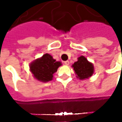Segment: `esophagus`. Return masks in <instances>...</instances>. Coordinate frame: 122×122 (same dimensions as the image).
I'll use <instances>...</instances> for the list:
<instances>
[{
  "mask_svg": "<svg viewBox=\"0 0 122 122\" xmlns=\"http://www.w3.org/2000/svg\"><path fill=\"white\" fill-rule=\"evenodd\" d=\"M64 63H65V65H69V61H66L64 62Z\"/></svg>",
  "mask_w": 122,
  "mask_h": 122,
  "instance_id": "34e87169",
  "label": "esophagus"
}]
</instances>
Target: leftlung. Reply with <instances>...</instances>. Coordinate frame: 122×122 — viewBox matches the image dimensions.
<instances>
[{
  "mask_svg": "<svg viewBox=\"0 0 122 122\" xmlns=\"http://www.w3.org/2000/svg\"><path fill=\"white\" fill-rule=\"evenodd\" d=\"M72 67L74 69L76 78L79 80L87 79L94 73V66L84 56H80L78 61L72 64Z\"/></svg>",
  "mask_w": 122,
  "mask_h": 122,
  "instance_id": "obj_1",
  "label": "left lung"
}]
</instances>
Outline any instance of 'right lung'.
<instances>
[{
	"label": "right lung",
	"instance_id": "add662e5",
	"mask_svg": "<svg viewBox=\"0 0 122 122\" xmlns=\"http://www.w3.org/2000/svg\"><path fill=\"white\" fill-rule=\"evenodd\" d=\"M61 65V61H56L49 53H45L32 61L29 69L35 79L42 82H48L53 80V74Z\"/></svg>",
	"mask_w": 122,
	"mask_h": 122
}]
</instances>
